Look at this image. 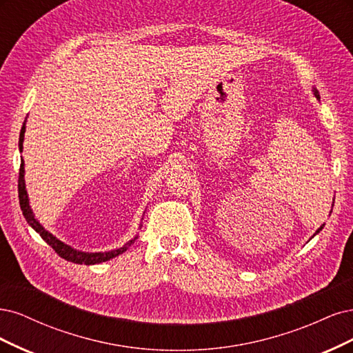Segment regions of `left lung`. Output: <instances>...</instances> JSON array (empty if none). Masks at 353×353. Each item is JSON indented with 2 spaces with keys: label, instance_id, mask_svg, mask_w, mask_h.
Here are the masks:
<instances>
[{
  "label": "left lung",
  "instance_id": "left-lung-1",
  "mask_svg": "<svg viewBox=\"0 0 353 353\" xmlns=\"http://www.w3.org/2000/svg\"><path fill=\"white\" fill-rule=\"evenodd\" d=\"M315 97H316V98H318V99H320V95H318V92H316V90H315ZM323 225H324V224H323ZM323 225H321V227H320V229H318V230H316V233H318V232H320V230H321V229H323Z\"/></svg>",
  "mask_w": 353,
  "mask_h": 353
}]
</instances>
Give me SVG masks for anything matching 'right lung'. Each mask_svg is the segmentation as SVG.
Here are the masks:
<instances>
[{
    "label": "right lung",
    "mask_w": 353,
    "mask_h": 353,
    "mask_svg": "<svg viewBox=\"0 0 353 353\" xmlns=\"http://www.w3.org/2000/svg\"><path fill=\"white\" fill-rule=\"evenodd\" d=\"M25 124L23 128L20 130V138H19V148L20 151L23 150V138H25ZM19 202H20V208L23 211V215L26 221L33 227V230L38 232L39 236L43 239L45 242H47L57 255H60L61 258H64L65 261H70V263L74 264H85V265H92V264H99V263H104V261H108L111 258H114L120 254H123L126 249L134 243L136 237L133 241H130L126 246H123L117 251H111V252H105V254H88V252H81V251H76V249L70 248L69 245L63 243L59 239L54 237L50 232H47L43 229V227L38 223V220L33 217L32 210L29 207V201H28V193H26V186H25V168H23V161L20 164V170H19Z\"/></svg>",
    "instance_id": "1"
}]
</instances>
